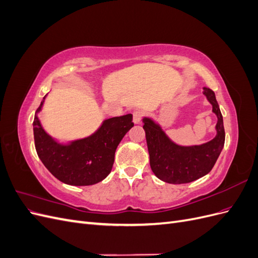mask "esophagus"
Returning <instances> with one entry per match:
<instances>
[{"label": "esophagus", "instance_id": "esophagus-1", "mask_svg": "<svg viewBox=\"0 0 258 258\" xmlns=\"http://www.w3.org/2000/svg\"><path fill=\"white\" fill-rule=\"evenodd\" d=\"M132 116H134V122L136 124H139L140 122H141V119H142V112L141 111H135L134 113H132Z\"/></svg>", "mask_w": 258, "mask_h": 258}]
</instances>
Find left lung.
Returning a JSON list of instances; mask_svg holds the SVG:
<instances>
[{"label":"left lung","instance_id":"8db88e82","mask_svg":"<svg viewBox=\"0 0 258 258\" xmlns=\"http://www.w3.org/2000/svg\"><path fill=\"white\" fill-rule=\"evenodd\" d=\"M204 95L217 117L216 136L200 145H178L171 140L162 127L152 117H143V129L154 174L170 184H185L208 174L220 156L225 143L223 116L215 93L205 87Z\"/></svg>","mask_w":258,"mask_h":258}]
</instances>
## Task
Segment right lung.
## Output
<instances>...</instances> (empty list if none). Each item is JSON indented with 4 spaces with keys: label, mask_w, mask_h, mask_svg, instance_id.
Masks as SVG:
<instances>
[{
    "label": "right lung",
    "mask_w": 258,
    "mask_h": 258,
    "mask_svg": "<svg viewBox=\"0 0 258 258\" xmlns=\"http://www.w3.org/2000/svg\"><path fill=\"white\" fill-rule=\"evenodd\" d=\"M46 95L35 112L33 134L35 150L44 166L62 183L72 186L97 184L110 174L116 148L124 135L134 127L132 115L104 119L92 135L58 142L46 132L38 119Z\"/></svg>",
    "instance_id": "obj_1"
}]
</instances>
